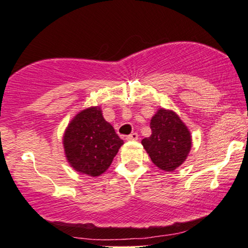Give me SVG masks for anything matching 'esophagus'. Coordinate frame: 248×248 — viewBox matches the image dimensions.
Listing matches in <instances>:
<instances>
[{"label": "esophagus", "instance_id": "esophagus-1", "mask_svg": "<svg viewBox=\"0 0 248 248\" xmlns=\"http://www.w3.org/2000/svg\"><path fill=\"white\" fill-rule=\"evenodd\" d=\"M127 140H137L138 139V134H136V132H132V134H130L129 136H127Z\"/></svg>", "mask_w": 248, "mask_h": 248}]
</instances>
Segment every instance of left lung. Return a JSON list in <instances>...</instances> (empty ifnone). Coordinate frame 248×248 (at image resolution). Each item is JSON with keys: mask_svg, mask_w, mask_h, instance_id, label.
Here are the masks:
<instances>
[{"mask_svg": "<svg viewBox=\"0 0 248 248\" xmlns=\"http://www.w3.org/2000/svg\"><path fill=\"white\" fill-rule=\"evenodd\" d=\"M152 135L141 144L152 162L160 170L173 172L187 158L192 137L186 124L173 110L160 108L151 120Z\"/></svg>", "mask_w": 248, "mask_h": 248, "instance_id": "8db88e82", "label": "left lung"}]
</instances>
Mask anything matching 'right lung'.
<instances>
[{
  "label": "right lung",
  "mask_w": 248,
  "mask_h": 248,
  "mask_svg": "<svg viewBox=\"0 0 248 248\" xmlns=\"http://www.w3.org/2000/svg\"><path fill=\"white\" fill-rule=\"evenodd\" d=\"M124 145L112 125L103 118L100 107L79 111L62 136L67 162L76 172L95 177L109 169Z\"/></svg>",
  "instance_id": "add662e5"
}]
</instances>
